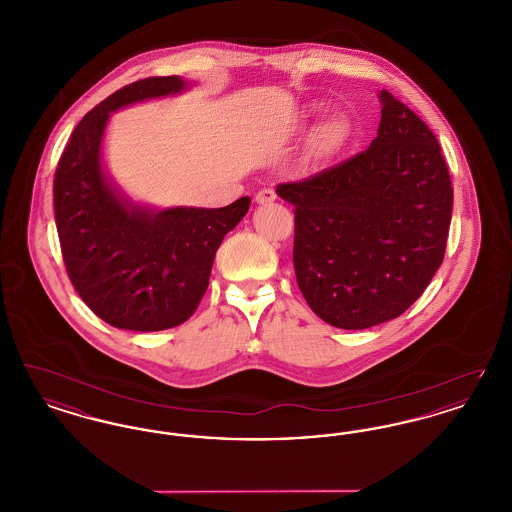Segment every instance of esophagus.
I'll return each mask as SVG.
<instances>
[{
  "mask_svg": "<svg viewBox=\"0 0 512 512\" xmlns=\"http://www.w3.org/2000/svg\"><path fill=\"white\" fill-rule=\"evenodd\" d=\"M274 199H276V192H274L272 188H261V190L255 194V201L261 203V205L270 203V201H274Z\"/></svg>",
  "mask_w": 512,
  "mask_h": 512,
  "instance_id": "esophagus-1",
  "label": "esophagus"
}]
</instances>
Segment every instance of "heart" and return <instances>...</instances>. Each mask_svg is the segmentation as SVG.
<instances>
[{"label": "heart", "instance_id": "heart-1", "mask_svg": "<svg viewBox=\"0 0 512 512\" xmlns=\"http://www.w3.org/2000/svg\"><path fill=\"white\" fill-rule=\"evenodd\" d=\"M328 136H330V138H336V136H338V130H336V128H330V130H328Z\"/></svg>", "mask_w": 512, "mask_h": 512}]
</instances>
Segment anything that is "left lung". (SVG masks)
<instances>
[{
	"instance_id": "1",
	"label": "left lung",
	"mask_w": 512,
	"mask_h": 512,
	"mask_svg": "<svg viewBox=\"0 0 512 512\" xmlns=\"http://www.w3.org/2000/svg\"><path fill=\"white\" fill-rule=\"evenodd\" d=\"M382 119L365 151L282 182L293 205L297 286L324 322L363 330L403 315L443 263L453 186L434 132L378 94Z\"/></svg>"
}]
</instances>
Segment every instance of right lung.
<instances>
[{
	"instance_id": "obj_1",
	"label": "right lung",
	"mask_w": 512,
	"mask_h": 512,
	"mask_svg": "<svg viewBox=\"0 0 512 512\" xmlns=\"http://www.w3.org/2000/svg\"><path fill=\"white\" fill-rule=\"evenodd\" d=\"M182 88L178 76H149L103 99L74 128L53 178L55 224L74 290L122 330L157 332L192 317L222 238L249 209V197H240L220 209L153 213L130 205L103 176L99 149L109 113Z\"/></svg>"
}]
</instances>
